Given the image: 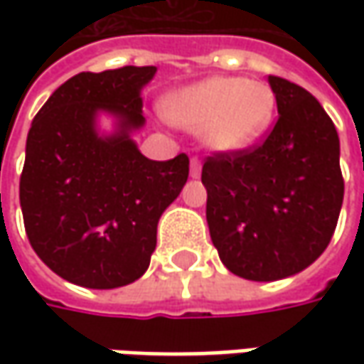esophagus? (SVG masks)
Segmentation results:
<instances>
[{
  "label": "esophagus",
  "instance_id": "34e87169",
  "mask_svg": "<svg viewBox=\"0 0 364 364\" xmlns=\"http://www.w3.org/2000/svg\"><path fill=\"white\" fill-rule=\"evenodd\" d=\"M200 174H203V164H200V160L198 158H192L190 160V178H200Z\"/></svg>",
  "mask_w": 364,
  "mask_h": 364
}]
</instances>
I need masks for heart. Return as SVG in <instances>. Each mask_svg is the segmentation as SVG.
Listing matches in <instances>:
<instances>
[{
  "mask_svg": "<svg viewBox=\"0 0 364 364\" xmlns=\"http://www.w3.org/2000/svg\"><path fill=\"white\" fill-rule=\"evenodd\" d=\"M275 95L261 80L210 77L174 92L164 115L176 127L203 133L204 146L217 154L251 147L272 127Z\"/></svg>",
  "mask_w": 364,
  "mask_h": 364,
  "instance_id": "1",
  "label": "heart"
}]
</instances>
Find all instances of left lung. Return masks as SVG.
<instances>
[{
	"label": "left lung",
	"mask_w": 364,
	"mask_h": 364,
	"mask_svg": "<svg viewBox=\"0 0 364 364\" xmlns=\"http://www.w3.org/2000/svg\"><path fill=\"white\" fill-rule=\"evenodd\" d=\"M277 123L261 146L203 166L206 223L223 265L251 282L304 272L328 247L343 206L341 141L306 89L269 77Z\"/></svg>",
	"instance_id": "8db88e82"
}]
</instances>
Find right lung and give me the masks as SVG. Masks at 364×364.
<instances>
[{
  "mask_svg": "<svg viewBox=\"0 0 364 364\" xmlns=\"http://www.w3.org/2000/svg\"><path fill=\"white\" fill-rule=\"evenodd\" d=\"M156 66L80 73L50 95L28 132L20 178L23 225L36 255L63 279L113 289L139 279L158 223L188 180V158H146L141 91ZM103 117L112 119L105 130Z\"/></svg>",
  "mask_w": 364,
  "mask_h": 364,
  "instance_id": "1",
  "label": "right lung"
}]
</instances>
